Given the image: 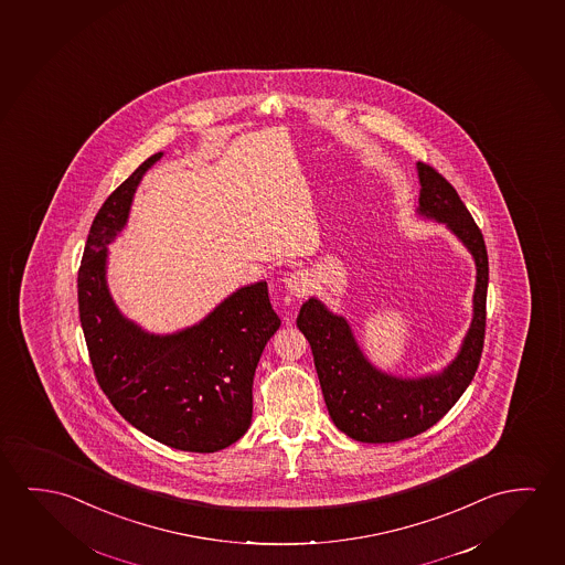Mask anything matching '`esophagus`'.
Masks as SVG:
<instances>
[{
  "label": "esophagus",
  "mask_w": 565,
  "mask_h": 565,
  "mask_svg": "<svg viewBox=\"0 0 565 565\" xmlns=\"http://www.w3.org/2000/svg\"><path fill=\"white\" fill-rule=\"evenodd\" d=\"M286 287L291 296L301 299V297L309 296V291H311V287H313V279H311V276H309L307 271H303V269H296V271H291V274L287 276Z\"/></svg>",
  "instance_id": "esophagus-1"
}]
</instances>
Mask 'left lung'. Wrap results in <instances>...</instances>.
Listing matches in <instances>:
<instances>
[{"label":"left lung","mask_w":565,"mask_h":565,"mask_svg":"<svg viewBox=\"0 0 565 565\" xmlns=\"http://www.w3.org/2000/svg\"><path fill=\"white\" fill-rule=\"evenodd\" d=\"M417 170L418 215L448 226L476 260L473 319L458 356L440 374L397 377L364 356L342 315L332 313L315 297L305 301L297 327L313 350L330 418L358 443H399L436 425L468 390L483 352L489 284L486 241L454 185L425 162H418Z\"/></svg>","instance_id":"left-lung-1"}]
</instances>
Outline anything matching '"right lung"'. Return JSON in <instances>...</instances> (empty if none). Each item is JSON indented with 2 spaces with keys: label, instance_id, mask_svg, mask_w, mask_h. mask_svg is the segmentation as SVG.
<instances>
[{
  "label": "right lung",
  "instance_id": "1",
  "mask_svg": "<svg viewBox=\"0 0 565 565\" xmlns=\"http://www.w3.org/2000/svg\"><path fill=\"white\" fill-rule=\"evenodd\" d=\"M158 152L105 200L87 235L78 271L79 322L99 387L127 423L183 451H218L252 420V382L264 347L279 329L268 284L236 289L203 321L174 334H150L122 317L109 294L107 244Z\"/></svg>",
  "mask_w": 565,
  "mask_h": 565
}]
</instances>
